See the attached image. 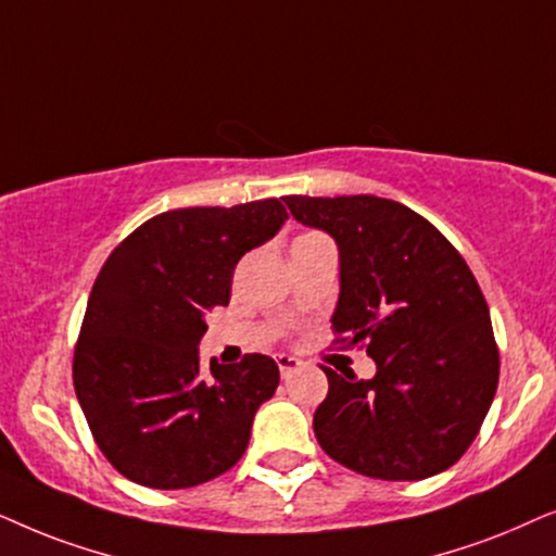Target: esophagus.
Returning a JSON list of instances; mask_svg holds the SVG:
<instances>
[{
    "mask_svg": "<svg viewBox=\"0 0 556 556\" xmlns=\"http://www.w3.org/2000/svg\"><path fill=\"white\" fill-rule=\"evenodd\" d=\"M277 366H279V374H282V379H290V376L302 366V361L294 358V355L279 353L277 355Z\"/></svg>",
    "mask_w": 556,
    "mask_h": 556,
    "instance_id": "34e87169",
    "label": "esophagus"
}]
</instances>
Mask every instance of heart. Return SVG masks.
<instances>
[{
    "label": "heart",
    "mask_w": 556,
    "mask_h": 556,
    "mask_svg": "<svg viewBox=\"0 0 556 556\" xmlns=\"http://www.w3.org/2000/svg\"><path fill=\"white\" fill-rule=\"evenodd\" d=\"M313 239H320V236H317V233H305V236H300L298 241H313Z\"/></svg>",
    "instance_id": "heart-1"
}]
</instances>
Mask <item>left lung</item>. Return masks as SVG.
I'll list each match as a JSON object with an SVG mask.
<instances>
[{"mask_svg": "<svg viewBox=\"0 0 556 556\" xmlns=\"http://www.w3.org/2000/svg\"><path fill=\"white\" fill-rule=\"evenodd\" d=\"M302 226L338 247L332 330L366 343L374 379L332 368L313 429L332 460L361 476L421 480L476 440L498 387L485 298L457 249L406 205L376 195H287Z\"/></svg>", "mask_w": 556, "mask_h": 556, "instance_id": "8db88e82", "label": "left lung"}]
</instances>
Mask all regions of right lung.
I'll use <instances>...</instances> for the list:
<instances>
[{"label": "right lung", "mask_w": 556, "mask_h": 556, "mask_svg": "<svg viewBox=\"0 0 556 556\" xmlns=\"http://www.w3.org/2000/svg\"><path fill=\"white\" fill-rule=\"evenodd\" d=\"M277 198L177 208L103 264L80 328L73 387L101 453L139 485H201L239 463L254 414L279 387L274 358L201 366L205 315L228 305L239 258L285 226Z\"/></svg>", "instance_id": "right-lung-1"}]
</instances>
